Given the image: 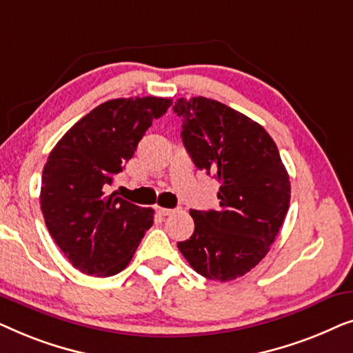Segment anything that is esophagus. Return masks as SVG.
<instances>
[{"label": "esophagus", "mask_w": 353, "mask_h": 353, "mask_svg": "<svg viewBox=\"0 0 353 353\" xmlns=\"http://www.w3.org/2000/svg\"><path fill=\"white\" fill-rule=\"evenodd\" d=\"M175 209H163V207H157V214L161 216H168V215H173L175 214Z\"/></svg>", "instance_id": "34e87169"}]
</instances>
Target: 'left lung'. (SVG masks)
I'll return each mask as SVG.
<instances>
[{"label": "left lung", "instance_id": "8db88e82", "mask_svg": "<svg viewBox=\"0 0 353 353\" xmlns=\"http://www.w3.org/2000/svg\"><path fill=\"white\" fill-rule=\"evenodd\" d=\"M173 112L194 165L220 185L219 209L191 210L194 233L178 249L212 281L244 276L268 254L291 201L276 144L262 125L219 101L180 98Z\"/></svg>", "mask_w": 353, "mask_h": 353}]
</instances>
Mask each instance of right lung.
I'll list each match as a JSON object with an SVG mask.
<instances>
[{
	"mask_svg": "<svg viewBox=\"0 0 353 353\" xmlns=\"http://www.w3.org/2000/svg\"><path fill=\"white\" fill-rule=\"evenodd\" d=\"M172 105V99L119 98L81 117L50 152L40 204L51 238L81 273L112 276L127 267L154 210L105 188L133 157L138 143Z\"/></svg>",
	"mask_w": 353,
	"mask_h": 353,
	"instance_id": "1",
	"label": "right lung"
}]
</instances>
